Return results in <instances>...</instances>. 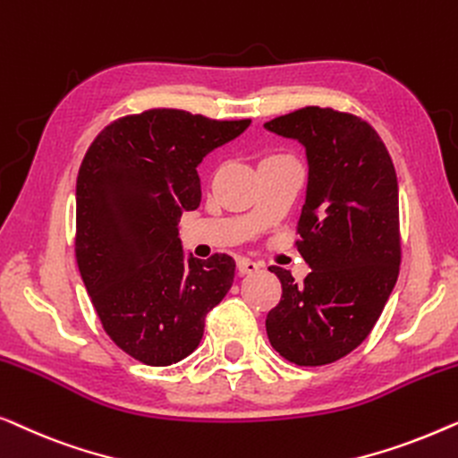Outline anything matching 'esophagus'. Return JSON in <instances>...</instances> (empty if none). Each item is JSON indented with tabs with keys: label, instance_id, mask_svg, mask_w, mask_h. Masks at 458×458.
Listing matches in <instances>:
<instances>
[{
	"label": "esophagus",
	"instance_id": "obj_1",
	"mask_svg": "<svg viewBox=\"0 0 458 458\" xmlns=\"http://www.w3.org/2000/svg\"><path fill=\"white\" fill-rule=\"evenodd\" d=\"M236 267H238V274H241V276L255 274V272H259V269H261V263L249 259V257H238Z\"/></svg>",
	"mask_w": 458,
	"mask_h": 458
}]
</instances>
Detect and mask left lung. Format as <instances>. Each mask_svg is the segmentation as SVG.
Wrapping results in <instances>:
<instances>
[{
  "label": "left lung",
  "instance_id": "left-lung-1",
  "mask_svg": "<svg viewBox=\"0 0 458 458\" xmlns=\"http://www.w3.org/2000/svg\"><path fill=\"white\" fill-rule=\"evenodd\" d=\"M305 147L309 180L296 249L311 272L282 282L266 330L276 351L302 367L355 351L376 326L401 267L398 182L379 134L359 115L309 106L263 124Z\"/></svg>",
  "mask_w": 458,
  "mask_h": 458
}]
</instances>
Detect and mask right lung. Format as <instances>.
Listing matches in <instances>:
<instances>
[{
	"instance_id": "right-lung-1",
	"label": "right lung",
	"mask_w": 458,
	"mask_h": 458,
	"mask_svg": "<svg viewBox=\"0 0 458 458\" xmlns=\"http://www.w3.org/2000/svg\"><path fill=\"white\" fill-rule=\"evenodd\" d=\"M250 120L147 109L98 134L76 178V263L103 330L126 355L164 367L189 357L205 315L234 282L226 253L186 259L182 211L201 203L197 165Z\"/></svg>"
}]
</instances>
